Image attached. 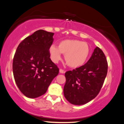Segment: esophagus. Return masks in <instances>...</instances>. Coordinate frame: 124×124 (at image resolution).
I'll list each match as a JSON object with an SVG mask.
<instances>
[{
  "label": "esophagus",
  "mask_w": 124,
  "mask_h": 124,
  "mask_svg": "<svg viewBox=\"0 0 124 124\" xmlns=\"http://www.w3.org/2000/svg\"><path fill=\"white\" fill-rule=\"evenodd\" d=\"M60 72L61 74H64V73H65V71L62 69H60Z\"/></svg>",
  "instance_id": "esophagus-1"
}]
</instances>
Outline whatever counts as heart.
Here are the masks:
<instances>
[{"label":"heart","instance_id":"obj_1","mask_svg":"<svg viewBox=\"0 0 124 124\" xmlns=\"http://www.w3.org/2000/svg\"><path fill=\"white\" fill-rule=\"evenodd\" d=\"M50 58L54 62H58L62 58V53L70 67L78 68L88 60L90 50L86 43L76 39H66L58 43V47L50 45L49 48Z\"/></svg>","mask_w":124,"mask_h":124}]
</instances>
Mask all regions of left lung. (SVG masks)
Here are the masks:
<instances>
[{
    "mask_svg": "<svg viewBox=\"0 0 124 124\" xmlns=\"http://www.w3.org/2000/svg\"><path fill=\"white\" fill-rule=\"evenodd\" d=\"M105 55L98 47L84 65L65 73L64 96L74 105H83L97 96L107 75Z\"/></svg>",
    "mask_w": 124,
    "mask_h": 124,
    "instance_id": "8db88e82",
    "label": "left lung"
}]
</instances>
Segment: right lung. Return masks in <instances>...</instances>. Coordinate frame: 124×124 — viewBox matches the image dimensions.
<instances>
[{
	"instance_id": "add662e5",
	"label": "right lung",
	"mask_w": 124,
	"mask_h": 124,
	"mask_svg": "<svg viewBox=\"0 0 124 124\" xmlns=\"http://www.w3.org/2000/svg\"><path fill=\"white\" fill-rule=\"evenodd\" d=\"M54 33L43 30L26 38L17 47L13 61L16 83L22 93L35 98L46 93L59 69L50 58Z\"/></svg>"
}]
</instances>
